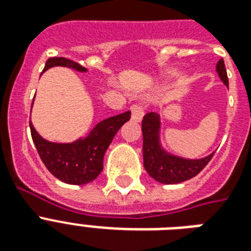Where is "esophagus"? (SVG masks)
I'll return each mask as SVG.
<instances>
[{
    "label": "esophagus",
    "instance_id": "34e87169",
    "mask_svg": "<svg viewBox=\"0 0 251 251\" xmlns=\"http://www.w3.org/2000/svg\"><path fill=\"white\" fill-rule=\"evenodd\" d=\"M130 110H131V118H133L134 121H141L142 118H143V114H145V108L142 104H133V105L130 106Z\"/></svg>",
    "mask_w": 251,
    "mask_h": 251
}]
</instances>
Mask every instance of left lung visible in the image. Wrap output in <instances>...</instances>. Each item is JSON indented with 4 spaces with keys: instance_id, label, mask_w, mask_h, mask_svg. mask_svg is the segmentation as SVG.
Here are the masks:
<instances>
[{
    "instance_id": "1",
    "label": "left lung",
    "mask_w": 251,
    "mask_h": 251,
    "mask_svg": "<svg viewBox=\"0 0 251 251\" xmlns=\"http://www.w3.org/2000/svg\"><path fill=\"white\" fill-rule=\"evenodd\" d=\"M216 72L223 82L228 86V75L223 58H220L216 65ZM159 127L160 120L157 113L150 112L142 120L143 165L147 173L159 182L171 185L193 178L210 163L214 156V153H211L199 160H187L164 152L159 143Z\"/></svg>"
}]
</instances>
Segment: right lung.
Returning <instances> with one entry per match:
<instances>
[{"instance_id": "obj_1", "label": "right lung", "mask_w": 251, "mask_h": 251, "mask_svg": "<svg viewBox=\"0 0 251 251\" xmlns=\"http://www.w3.org/2000/svg\"><path fill=\"white\" fill-rule=\"evenodd\" d=\"M52 66H66L75 69L78 72H86L75 61L64 57H52L47 61L44 72ZM130 120V112L117 114L104 121L99 122L91 133L83 139L73 143H53L41 138L32 124L29 122V129L32 141L36 146L39 156L54 177L72 185H83L91 182L102 171V160L106 149L114 135L125 122Z\"/></svg>"}]
</instances>
